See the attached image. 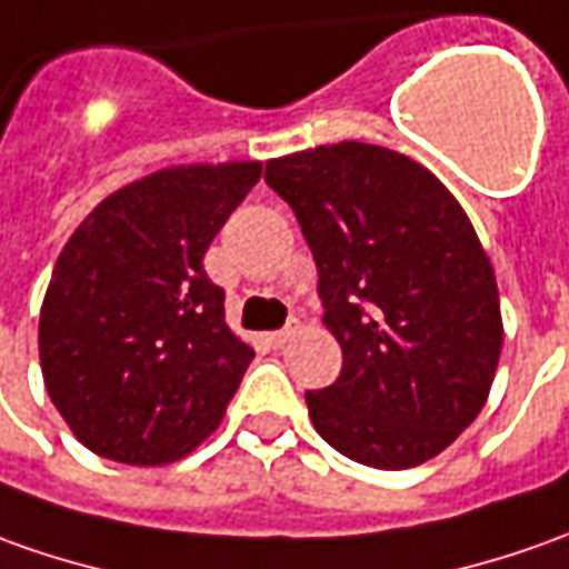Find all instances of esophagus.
<instances>
[{
	"label": "esophagus",
	"mask_w": 569,
	"mask_h": 569,
	"mask_svg": "<svg viewBox=\"0 0 569 569\" xmlns=\"http://www.w3.org/2000/svg\"><path fill=\"white\" fill-rule=\"evenodd\" d=\"M296 333H299V320H289L283 330H277V333L268 336V342L273 346V349H283L286 342H289Z\"/></svg>",
	"instance_id": "obj_1"
}]
</instances>
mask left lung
Wrapping results in <instances>:
<instances>
[{"label": "left lung", "instance_id": "1", "mask_svg": "<svg viewBox=\"0 0 569 569\" xmlns=\"http://www.w3.org/2000/svg\"><path fill=\"white\" fill-rule=\"evenodd\" d=\"M264 180L296 211L342 346L333 386L305 392L315 430L380 470L436 458L482 411L505 339L470 218L427 168L367 142L286 154Z\"/></svg>", "mask_w": 569, "mask_h": 569}]
</instances>
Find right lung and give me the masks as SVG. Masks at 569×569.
<instances>
[{"label":"right lung","instance_id":"1","mask_svg":"<svg viewBox=\"0 0 569 569\" xmlns=\"http://www.w3.org/2000/svg\"><path fill=\"white\" fill-rule=\"evenodd\" d=\"M258 180V161L158 171L96 204L61 249L40 365L90 451L171 463L220 423L254 351L230 333L202 258Z\"/></svg>","mask_w":569,"mask_h":569}]
</instances>
